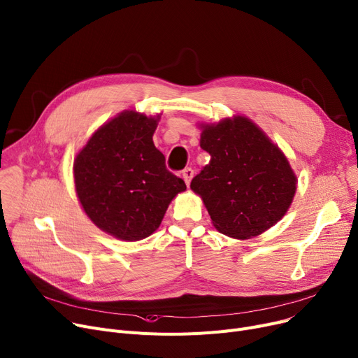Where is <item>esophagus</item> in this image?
Segmentation results:
<instances>
[{
    "label": "esophagus",
    "instance_id": "obj_1",
    "mask_svg": "<svg viewBox=\"0 0 358 358\" xmlns=\"http://www.w3.org/2000/svg\"><path fill=\"white\" fill-rule=\"evenodd\" d=\"M181 176H182V178H184L185 184L189 185V184H190V181H192V178H193V176H194L193 168H184V169H182V173H181Z\"/></svg>",
    "mask_w": 358,
    "mask_h": 358
}]
</instances>
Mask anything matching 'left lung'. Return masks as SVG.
Listing matches in <instances>:
<instances>
[{"label":"left lung","mask_w":358,"mask_h":358,"mask_svg":"<svg viewBox=\"0 0 358 358\" xmlns=\"http://www.w3.org/2000/svg\"><path fill=\"white\" fill-rule=\"evenodd\" d=\"M200 146L210 162L192 180L215 228L238 239L257 236L287 212L296 176L277 145L250 119L201 126Z\"/></svg>","instance_id":"left-lung-1"}]
</instances>
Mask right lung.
<instances>
[{
    "instance_id": "right-lung-1",
    "label": "right lung",
    "mask_w": 358,
    "mask_h": 358,
    "mask_svg": "<svg viewBox=\"0 0 358 358\" xmlns=\"http://www.w3.org/2000/svg\"><path fill=\"white\" fill-rule=\"evenodd\" d=\"M159 116L127 110L101 126L73 162L75 190L87 216L122 241L155 232L185 182L168 171L152 136Z\"/></svg>"
}]
</instances>
